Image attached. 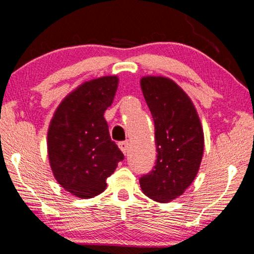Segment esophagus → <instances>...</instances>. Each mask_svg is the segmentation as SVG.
Listing matches in <instances>:
<instances>
[{
    "label": "esophagus",
    "mask_w": 254,
    "mask_h": 254,
    "mask_svg": "<svg viewBox=\"0 0 254 254\" xmlns=\"http://www.w3.org/2000/svg\"><path fill=\"white\" fill-rule=\"evenodd\" d=\"M118 145H119L120 150L123 151L125 155H126V154H127V151H128V142H127V141L119 142V143H118Z\"/></svg>",
    "instance_id": "obj_1"
}]
</instances>
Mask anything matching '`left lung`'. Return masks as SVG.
Returning <instances> with one entry per match:
<instances>
[{"instance_id":"left-lung-1","label":"left lung","mask_w":254,"mask_h":254,"mask_svg":"<svg viewBox=\"0 0 254 254\" xmlns=\"http://www.w3.org/2000/svg\"><path fill=\"white\" fill-rule=\"evenodd\" d=\"M141 89L154 119L157 159L140 185L150 199L169 202L185 192L199 171L202 127L193 103L172 79L147 76Z\"/></svg>"}]
</instances>
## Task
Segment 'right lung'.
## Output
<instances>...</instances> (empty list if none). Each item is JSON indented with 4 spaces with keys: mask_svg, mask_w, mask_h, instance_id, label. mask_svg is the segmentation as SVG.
Returning <instances> with one entry per match:
<instances>
[{
    "mask_svg": "<svg viewBox=\"0 0 254 254\" xmlns=\"http://www.w3.org/2000/svg\"><path fill=\"white\" fill-rule=\"evenodd\" d=\"M117 88V76L83 83L62 100L48 128V157L55 179L81 199L104 192L106 179L125 158L111 140L104 118Z\"/></svg>",
    "mask_w": 254,
    "mask_h": 254,
    "instance_id": "add662e5",
    "label": "right lung"
}]
</instances>
